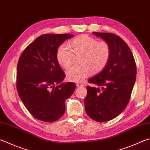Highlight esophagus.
Returning a JSON list of instances; mask_svg holds the SVG:
<instances>
[{"mask_svg":"<svg viewBox=\"0 0 150 150\" xmlns=\"http://www.w3.org/2000/svg\"><path fill=\"white\" fill-rule=\"evenodd\" d=\"M76 86H77V87H81V86H84V85L83 84L81 83H76Z\"/></svg>","mask_w":150,"mask_h":150,"instance_id":"esophagus-1","label":"esophagus"}]
</instances>
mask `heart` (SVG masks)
Wrapping results in <instances>:
<instances>
[{
    "label": "heart",
    "mask_w": 150,
    "mask_h": 150,
    "mask_svg": "<svg viewBox=\"0 0 150 150\" xmlns=\"http://www.w3.org/2000/svg\"><path fill=\"white\" fill-rule=\"evenodd\" d=\"M69 45L64 43L57 50L58 63L65 68L69 67L79 55L81 64L70 67L66 71V77L71 82H81L94 73L100 72L107 66L111 55L110 45L104 40L98 41L95 38L81 35L71 40Z\"/></svg>",
    "instance_id": "obj_1"
}]
</instances>
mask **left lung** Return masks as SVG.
<instances>
[{"label":"left lung","instance_id":"1","mask_svg":"<svg viewBox=\"0 0 150 150\" xmlns=\"http://www.w3.org/2000/svg\"><path fill=\"white\" fill-rule=\"evenodd\" d=\"M92 33L110 45L111 55L102 71L88 79L99 87L86 86L84 107L91 119L105 122L115 118L127 107L136 81L137 66L131 50L121 37L109 33Z\"/></svg>","mask_w":150,"mask_h":150}]
</instances>
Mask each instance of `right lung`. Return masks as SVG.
<instances>
[{"label":"right lung","instance_id":"right-lung-1","mask_svg":"<svg viewBox=\"0 0 150 150\" xmlns=\"http://www.w3.org/2000/svg\"><path fill=\"white\" fill-rule=\"evenodd\" d=\"M73 37L69 34H45L37 37L19 58L16 87L29 113L39 120H58L66 111L65 102L75 89V83H63L65 73L57 60V50Z\"/></svg>","mask_w":150,"mask_h":150}]
</instances>
